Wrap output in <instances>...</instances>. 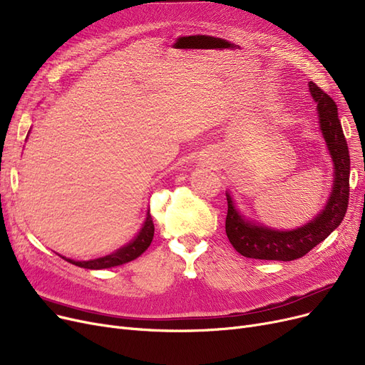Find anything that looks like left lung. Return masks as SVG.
Masks as SVG:
<instances>
[{"instance_id":"obj_1","label":"left lung","mask_w":365,"mask_h":365,"mask_svg":"<svg viewBox=\"0 0 365 365\" xmlns=\"http://www.w3.org/2000/svg\"><path fill=\"white\" fill-rule=\"evenodd\" d=\"M309 91L318 103L321 130L334 162L333 193L325 210L314 221L291 232H277L245 221L236 211L230 195H227L225 233L233 248L247 258L279 262L297 259L329 236L348 211L351 159L337 115V106L315 83H309Z\"/></svg>"}]
</instances>
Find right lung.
Segmentation results:
<instances>
[{"mask_svg":"<svg viewBox=\"0 0 365 365\" xmlns=\"http://www.w3.org/2000/svg\"><path fill=\"white\" fill-rule=\"evenodd\" d=\"M153 236H154V222H153L150 211H148L147 220H145V222L143 225L140 235H138L130 242V244H128L123 248H120L118 251H115V252H113L110 255L102 257V258L91 259V262H74V259L65 258L62 255L61 257L63 259H66V262L73 263V264H76L78 267H84V269H108V267H114V266L129 263V262H132V259H135L136 257H140L150 247L151 240H153Z\"/></svg>","mask_w":365,"mask_h":365,"instance_id":"1","label":"right lung"}]
</instances>
